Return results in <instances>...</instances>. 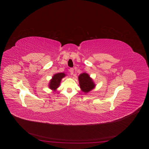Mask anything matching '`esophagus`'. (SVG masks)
Returning a JSON list of instances; mask_svg holds the SVG:
<instances>
[{
	"label": "esophagus",
	"instance_id": "1",
	"mask_svg": "<svg viewBox=\"0 0 149 149\" xmlns=\"http://www.w3.org/2000/svg\"><path fill=\"white\" fill-rule=\"evenodd\" d=\"M69 71L70 72L71 75H72L73 73H74V69H73V68H70V70H69Z\"/></svg>",
	"mask_w": 149,
	"mask_h": 149
}]
</instances>
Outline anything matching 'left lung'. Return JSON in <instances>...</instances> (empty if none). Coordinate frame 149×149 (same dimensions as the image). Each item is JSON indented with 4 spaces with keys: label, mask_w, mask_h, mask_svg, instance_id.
<instances>
[{
    "label": "left lung",
    "mask_w": 149,
    "mask_h": 149,
    "mask_svg": "<svg viewBox=\"0 0 149 149\" xmlns=\"http://www.w3.org/2000/svg\"><path fill=\"white\" fill-rule=\"evenodd\" d=\"M79 81L81 91L84 93L90 92L94 88L95 85L92 79L86 73L81 74L79 77Z\"/></svg>",
    "instance_id": "8db88e82"
}]
</instances>
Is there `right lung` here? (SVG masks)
I'll return each mask as SVG.
<instances>
[{
  "label": "right lung",
  "mask_w": 149,
  "mask_h": 149,
  "mask_svg": "<svg viewBox=\"0 0 149 149\" xmlns=\"http://www.w3.org/2000/svg\"><path fill=\"white\" fill-rule=\"evenodd\" d=\"M65 77V74L63 72L57 73L56 74L54 75L52 77V79L51 80L50 82L49 87L50 89L55 91L60 84V81L61 79Z\"/></svg>",
  "instance_id": "1"
}]
</instances>
